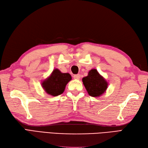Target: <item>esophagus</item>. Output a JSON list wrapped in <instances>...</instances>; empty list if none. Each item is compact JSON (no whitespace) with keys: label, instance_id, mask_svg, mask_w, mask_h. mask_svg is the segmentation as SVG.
Returning <instances> with one entry per match:
<instances>
[{"label":"esophagus","instance_id":"esophagus-1","mask_svg":"<svg viewBox=\"0 0 148 148\" xmlns=\"http://www.w3.org/2000/svg\"><path fill=\"white\" fill-rule=\"evenodd\" d=\"M73 77L75 79H80L81 75H80V74H75V75H74Z\"/></svg>","mask_w":148,"mask_h":148}]
</instances>
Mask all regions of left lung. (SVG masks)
<instances>
[{"instance_id":"1","label":"left lung","mask_w":148,"mask_h":148,"mask_svg":"<svg viewBox=\"0 0 148 148\" xmlns=\"http://www.w3.org/2000/svg\"><path fill=\"white\" fill-rule=\"evenodd\" d=\"M82 82L88 94L92 97L101 96L108 87V82L95 69L89 71L87 76L82 78Z\"/></svg>"}]
</instances>
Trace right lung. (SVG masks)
Returning <instances> with one entry per match:
<instances>
[{"mask_svg": "<svg viewBox=\"0 0 148 148\" xmlns=\"http://www.w3.org/2000/svg\"><path fill=\"white\" fill-rule=\"evenodd\" d=\"M72 79L69 73H62L56 69L50 76L42 82V87L47 94L56 97L63 93L66 84Z\"/></svg>", "mask_w": 148, "mask_h": 148, "instance_id": "obj_1", "label": "right lung"}]
</instances>
